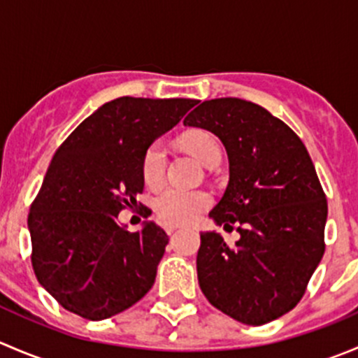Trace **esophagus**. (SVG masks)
<instances>
[{
  "mask_svg": "<svg viewBox=\"0 0 358 358\" xmlns=\"http://www.w3.org/2000/svg\"><path fill=\"white\" fill-rule=\"evenodd\" d=\"M176 229H178V225H168V223H166V225H164V230L168 234H173Z\"/></svg>",
  "mask_w": 358,
  "mask_h": 358,
  "instance_id": "obj_1",
  "label": "esophagus"
}]
</instances>
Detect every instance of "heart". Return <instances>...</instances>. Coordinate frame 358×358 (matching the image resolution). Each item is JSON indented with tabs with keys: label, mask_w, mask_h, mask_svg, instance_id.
<instances>
[{
	"label": "heart",
	"mask_w": 358,
	"mask_h": 358,
	"mask_svg": "<svg viewBox=\"0 0 358 358\" xmlns=\"http://www.w3.org/2000/svg\"><path fill=\"white\" fill-rule=\"evenodd\" d=\"M183 145L201 162L211 166L222 161V147L218 140L209 133H194L183 140ZM168 154L162 142H154L147 147L142 159V176L147 185L154 187L166 173ZM211 194L201 189H182V187H162L154 197V211L161 222L168 225H183L201 216L211 206Z\"/></svg>",
	"instance_id": "obj_1"
}]
</instances>
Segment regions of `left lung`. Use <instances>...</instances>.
<instances>
[{
    "mask_svg": "<svg viewBox=\"0 0 358 358\" xmlns=\"http://www.w3.org/2000/svg\"><path fill=\"white\" fill-rule=\"evenodd\" d=\"M215 133L230 180L209 213L241 239L201 234L197 277L208 301L248 326L294 308L326 251L327 199L299 136L265 107L243 99L206 100L183 121Z\"/></svg>",
    "mask_w": 358,
    "mask_h": 358,
    "instance_id": "1",
    "label": "left lung"
}]
</instances>
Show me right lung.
Instances as JSON below:
<instances>
[{"mask_svg": "<svg viewBox=\"0 0 358 358\" xmlns=\"http://www.w3.org/2000/svg\"><path fill=\"white\" fill-rule=\"evenodd\" d=\"M196 103L121 96L88 115L57 149L27 225L36 277L69 312L109 319L152 287L168 234L154 222L129 232L117 215L142 206L136 196L147 147Z\"/></svg>", "mask_w": 358, "mask_h": 358, "instance_id": "add662e5", "label": "right lung"}]
</instances>
